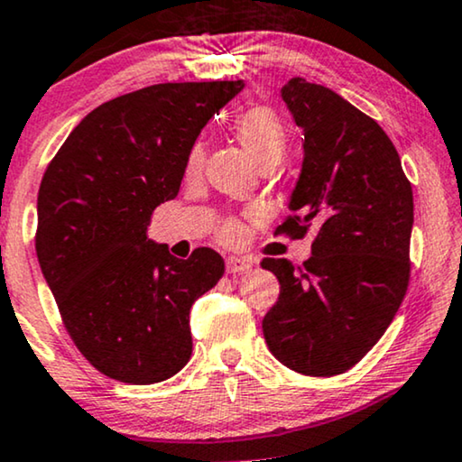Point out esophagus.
I'll return each instance as SVG.
<instances>
[{
  "instance_id": "obj_1",
  "label": "esophagus",
  "mask_w": 462,
  "mask_h": 462,
  "mask_svg": "<svg viewBox=\"0 0 462 462\" xmlns=\"http://www.w3.org/2000/svg\"><path fill=\"white\" fill-rule=\"evenodd\" d=\"M251 262L245 257H228L226 259V272L228 274H240V272H246L251 268Z\"/></svg>"
}]
</instances>
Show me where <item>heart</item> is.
Instances as JSON below:
<instances>
[{
	"instance_id": "heart-1",
	"label": "heart",
	"mask_w": 462,
	"mask_h": 462,
	"mask_svg": "<svg viewBox=\"0 0 462 462\" xmlns=\"http://www.w3.org/2000/svg\"><path fill=\"white\" fill-rule=\"evenodd\" d=\"M234 135L245 148V152L259 167L276 165L282 159L284 148H287V129L274 108L265 104H255L240 110L234 119ZM205 163L203 144H194L186 159V178H197ZM217 236L224 243H236L243 236V226L236 219H226L219 226Z\"/></svg>"
}]
</instances>
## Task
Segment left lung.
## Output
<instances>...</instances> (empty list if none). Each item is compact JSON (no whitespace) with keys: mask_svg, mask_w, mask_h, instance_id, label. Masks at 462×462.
<instances>
[{"mask_svg":"<svg viewBox=\"0 0 462 462\" xmlns=\"http://www.w3.org/2000/svg\"><path fill=\"white\" fill-rule=\"evenodd\" d=\"M282 100L303 129V165L276 232H314L301 268L265 257L281 295L262 327L295 373H346L381 339L411 278L412 186L379 123L333 89L293 77Z\"/></svg>","mask_w":462,"mask_h":462,"instance_id":"obj_1","label":"left lung"}]
</instances>
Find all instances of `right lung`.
<instances>
[{"label": "right lung", "mask_w": 462, "mask_h": 462, "mask_svg": "<svg viewBox=\"0 0 462 462\" xmlns=\"http://www.w3.org/2000/svg\"><path fill=\"white\" fill-rule=\"evenodd\" d=\"M243 81L159 83L94 108L43 173L35 251L64 328L102 374L151 385L190 360V308L217 284L209 246L178 259L148 238L178 197L200 129Z\"/></svg>", "instance_id": "add662e5"}]
</instances>
